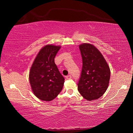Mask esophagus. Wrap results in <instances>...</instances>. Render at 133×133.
<instances>
[{"instance_id": "obj_1", "label": "esophagus", "mask_w": 133, "mask_h": 133, "mask_svg": "<svg viewBox=\"0 0 133 133\" xmlns=\"http://www.w3.org/2000/svg\"><path fill=\"white\" fill-rule=\"evenodd\" d=\"M71 75H68V76H66V78H67V79H68V80L71 79Z\"/></svg>"}]
</instances>
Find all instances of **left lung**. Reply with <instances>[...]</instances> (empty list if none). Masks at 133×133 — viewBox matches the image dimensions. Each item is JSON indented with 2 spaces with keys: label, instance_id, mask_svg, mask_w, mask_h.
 Listing matches in <instances>:
<instances>
[{
  "label": "left lung",
  "instance_id": "left-lung-1",
  "mask_svg": "<svg viewBox=\"0 0 133 133\" xmlns=\"http://www.w3.org/2000/svg\"><path fill=\"white\" fill-rule=\"evenodd\" d=\"M83 66L77 83L78 91L85 99L91 101L102 97L107 90L110 70L103 56L89 43L79 46Z\"/></svg>",
  "mask_w": 133,
  "mask_h": 133
}]
</instances>
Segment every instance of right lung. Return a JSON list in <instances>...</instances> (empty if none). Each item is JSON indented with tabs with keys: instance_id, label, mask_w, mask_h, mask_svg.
<instances>
[{
	"instance_id": "right-lung-1",
	"label": "right lung",
	"mask_w": 133,
	"mask_h": 133,
	"mask_svg": "<svg viewBox=\"0 0 133 133\" xmlns=\"http://www.w3.org/2000/svg\"><path fill=\"white\" fill-rule=\"evenodd\" d=\"M61 47L46 45L38 53L29 73L31 89L38 98L51 101L60 93L63 77L55 63V58Z\"/></svg>"
}]
</instances>
